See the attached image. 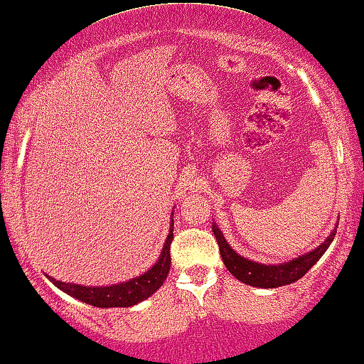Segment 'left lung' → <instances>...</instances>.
Instances as JSON below:
<instances>
[{
    "mask_svg": "<svg viewBox=\"0 0 364 364\" xmlns=\"http://www.w3.org/2000/svg\"><path fill=\"white\" fill-rule=\"evenodd\" d=\"M212 230L215 238L218 241L220 255L221 259L225 262L226 269L233 274L238 281L247 284V286L264 289L287 286V284L299 281V279L305 276V272L325 255V251L328 250V246L331 245V241H333L336 233L335 226V230L331 231L330 236H326V240L322 245L307 252V255L294 257L292 261L282 262V264H261V262L246 259V257L240 256L235 250H231V246L226 243L223 233H221L220 228L215 223L212 226Z\"/></svg>",
    "mask_w": 364,
    "mask_h": 364,
    "instance_id": "8db88e82",
    "label": "left lung"
}]
</instances>
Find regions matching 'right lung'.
Returning <instances> with one entry per match:
<instances>
[{
    "label": "right lung",
    "mask_w": 364,
    "mask_h": 364,
    "mask_svg": "<svg viewBox=\"0 0 364 364\" xmlns=\"http://www.w3.org/2000/svg\"><path fill=\"white\" fill-rule=\"evenodd\" d=\"M173 220L171 223L169 235L162 247V252L159 259L149 271L141 274V276L129 279L126 282L113 284V286H102V287H87L80 286V284H70L55 281L54 277H49L50 282L54 284L57 289L64 291L68 296L75 297L82 302L93 307H131L143 302L147 297H151L157 289H159L167 279V274L171 271V243L173 240Z\"/></svg>",
    "instance_id": "obj_1"
}]
</instances>
